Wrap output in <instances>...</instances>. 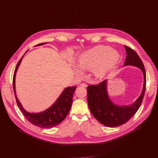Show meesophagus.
I'll list each match as a JSON object with an SVG mask.
<instances>
[{"label": "esophagus", "mask_w": 158, "mask_h": 158, "mask_svg": "<svg viewBox=\"0 0 158 158\" xmlns=\"http://www.w3.org/2000/svg\"><path fill=\"white\" fill-rule=\"evenodd\" d=\"M80 85H81V86H82V87H87V84H85V83H84V82L81 83Z\"/></svg>", "instance_id": "34e87169"}]
</instances>
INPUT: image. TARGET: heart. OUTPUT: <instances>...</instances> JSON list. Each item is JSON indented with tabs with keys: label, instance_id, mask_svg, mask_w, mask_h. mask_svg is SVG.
I'll return each instance as SVG.
<instances>
[{
	"label": "heart",
	"instance_id": "b5f03b06",
	"mask_svg": "<svg viewBox=\"0 0 158 158\" xmlns=\"http://www.w3.org/2000/svg\"><path fill=\"white\" fill-rule=\"evenodd\" d=\"M118 52L109 46H98L84 52L79 58L78 65H74L75 73L78 75L82 70L92 72L95 77H104L118 62Z\"/></svg>",
	"mask_w": 158,
	"mask_h": 158
}]
</instances>
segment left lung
<instances>
[{
	"label": "left lung",
	"instance_id": "left-lung-1",
	"mask_svg": "<svg viewBox=\"0 0 158 158\" xmlns=\"http://www.w3.org/2000/svg\"><path fill=\"white\" fill-rule=\"evenodd\" d=\"M124 47L127 54L124 65L136 66L144 75L143 91L137 101L128 106H119L112 103L107 95L106 80L97 85H90L87 88L90 110L99 122L107 127H118L127 123L139 109L145 93L146 74L144 64L136 52L126 46Z\"/></svg>",
	"mask_w": 158,
	"mask_h": 158
}]
</instances>
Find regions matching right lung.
<instances>
[{"label":"right lung","instance_id":"obj_1","mask_svg":"<svg viewBox=\"0 0 158 158\" xmlns=\"http://www.w3.org/2000/svg\"><path fill=\"white\" fill-rule=\"evenodd\" d=\"M47 42L39 44L37 46H41V45H44ZM24 56L18 62L13 76V88L17 106L21 112L23 113L25 118L33 125L42 128H51L54 127L64 120L68 114L71 107L73 94L76 89V86L65 88L56 102L48 110L40 112V113H29V112H27L22 108L21 104L16 96L15 86L16 73Z\"/></svg>","mask_w":158,"mask_h":158}]
</instances>
